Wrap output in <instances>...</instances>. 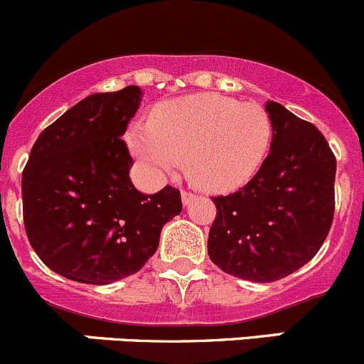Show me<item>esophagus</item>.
I'll return each instance as SVG.
<instances>
[{"mask_svg":"<svg viewBox=\"0 0 364 364\" xmlns=\"http://www.w3.org/2000/svg\"><path fill=\"white\" fill-rule=\"evenodd\" d=\"M194 200H196V194L187 193V191H183V193H182V203H183V207H187V205H191Z\"/></svg>","mask_w":364,"mask_h":364,"instance_id":"1","label":"esophagus"}]
</instances>
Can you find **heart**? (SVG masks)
Returning a JSON list of instances; mask_svg holds the SVG:
<instances>
[{
  "instance_id": "1",
  "label": "heart",
  "mask_w": 364,
  "mask_h": 364,
  "mask_svg": "<svg viewBox=\"0 0 364 364\" xmlns=\"http://www.w3.org/2000/svg\"><path fill=\"white\" fill-rule=\"evenodd\" d=\"M273 122L257 103L201 92L164 101L152 122L129 129L131 152L156 177L173 173L186 157L187 177L207 191H233L259 171Z\"/></svg>"
}]
</instances>
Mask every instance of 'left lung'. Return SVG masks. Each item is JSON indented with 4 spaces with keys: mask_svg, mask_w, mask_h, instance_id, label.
<instances>
[{
    "mask_svg": "<svg viewBox=\"0 0 364 364\" xmlns=\"http://www.w3.org/2000/svg\"><path fill=\"white\" fill-rule=\"evenodd\" d=\"M264 108L273 122L269 154L247 186L213 198L217 217L208 233L213 264L261 284L291 275L321 249L333 223L336 173L316 126L275 101Z\"/></svg>",
    "mask_w": 364,
    "mask_h": 364,
    "instance_id": "1",
    "label": "left lung"
}]
</instances>
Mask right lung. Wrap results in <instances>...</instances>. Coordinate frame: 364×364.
Masks as SVG:
<instances>
[{
  "instance_id": "right-lung-1",
  "label": "right lung",
  "mask_w": 364,
  "mask_h": 364,
  "mask_svg": "<svg viewBox=\"0 0 364 364\" xmlns=\"http://www.w3.org/2000/svg\"><path fill=\"white\" fill-rule=\"evenodd\" d=\"M141 95L127 85L78 101L42 131L22 171L29 243L75 282L107 286L136 273L182 212L177 189L144 194L129 178L133 159L121 138Z\"/></svg>"
}]
</instances>
